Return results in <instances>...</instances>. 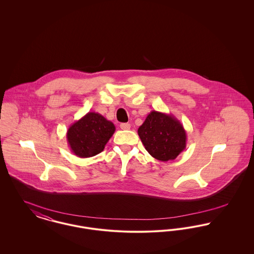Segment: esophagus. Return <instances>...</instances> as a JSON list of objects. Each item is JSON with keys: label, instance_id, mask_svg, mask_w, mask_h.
Instances as JSON below:
<instances>
[{"label": "esophagus", "instance_id": "esophagus-1", "mask_svg": "<svg viewBox=\"0 0 254 254\" xmlns=\"http://www.w3.org/2000/svg\"><path fill=\"white\" fill-rule=\"evenodd\" d=\"M120 127L123 130H128L130 128V125L127 124V123H123L120 125Z\"/></svg>", "mask_w": 254, "mask_h": 254}]
</instances>
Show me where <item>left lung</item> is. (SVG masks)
Returning a JSON list of instances; mask_svg holds the SVG:
<instances>
[{
  "label": "left lung",
  "instance_id": "1",
  "mask_svg": "<svg viewBox=\"0 0 254 254\" xmlns=\"http://www.w3.org/2000/svg\"><path fill=\"white\" fill-rule=\"evenodd\" d=\"M146 151L162 162L174 160L187 145V133L173 115L152 110L138 128Z\"/></svg>",
  "mask_w": 254,
  "mask_h": 254
}]
</instances>
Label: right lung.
<instances>
[{
  "label": "right lung",
  "instance_id": "obj_1",
  "mask_svg": "<svg viewBox=\"0 0 254 254\" xmlns=\"http://www.w3.org/2000/svg\"><path fill=\"white\" fill-rule=\"evenodd\" d=\"M115 131V126L97 112H88L72 124L66 139L70 150L80 158L95 156L102 152Z\"/></svg>",
  "mask_w": 254,
  "mask_h": 254
}]
</instances>
